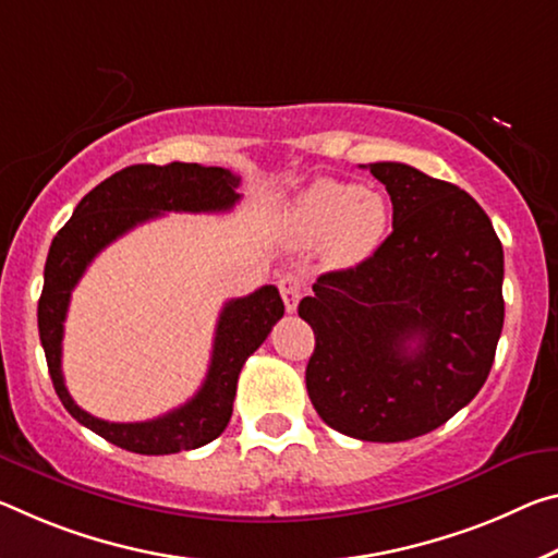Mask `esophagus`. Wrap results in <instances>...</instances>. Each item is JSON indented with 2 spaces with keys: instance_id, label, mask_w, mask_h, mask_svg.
<instances>
[{
  "instance_id": "obj_1",
  "label": "esophagus",
  "mask_w": 558,
  "mask_h": 558,
  "mask_svg": "<svg viewBox=\"0 0 558 558\" xmlns=\"http://www.w3.org/2000/svg\"><path fill=\"white\" fill-rule=\"evenodd\" d=\"M278 288H280L282 303H286V311L295 313L300 298H303V293H305L303 278H300L298 272H286V276L278 280Z\"/></svg>"
}]
</instances>
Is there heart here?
Masks as SVG:
<instances>
[{"label": "heart", "instance_id": "obj_1", "mask_svg": "<svg viewBox=\"0 0 558 558\" xmlns=\"http://www.w3.org/2000/svg\"><path fill=\"white\" fill-rule=\"evenodd\" d=\"M390 226L383 193L357 183L320 179L282 210V235L300 247L325 245L327 260L352 268L377 251Z\"/></svg>", "mask_w": 558, "mask_h": 558}]
</instances>
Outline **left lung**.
Returning a JSON list of instances; mask_svg holds the SVG:
<instances>
[{
	"instance_id": "obj_1",
	"label": "left lung",
	"mask_w": 558,
	"mask_h": 558,
	"mask_svg": "<svg viewBox=\"0 0 558 558\" xmlns=\"http://www.w3.org/2000/svg\"><path fill=\"white\" fill-rule=\"evenodd\" d=\"M362 168L390 193L392 233L300 300L315 332L305 385L332 429L404 441L452 420L489 377L504 251L489 216L454 183L395 161Z\"/></svg>"
}]
</instances>
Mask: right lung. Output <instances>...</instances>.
I'll list each match as a JSON object with an SVG mask.
<instances>
[{
	"mask_svg": "<svg viewBox=\"0 0 558 558\" xmlns=\"http://www.w3.org/2000/svg\"><path fill=\"white\" fill-rule=\"evenodd\" d=\"M235 173L218 166L198 163H138L113 173L78 201L74 216L51 241L44 288L39 298V338L47 355L49 375L61 404L111 445L136 454H175L214 441L228 427L233 414L238 375L245 360L268 338L286 305L276 286H263L245 298L228 300L216 325L214 355L201 390L163 417L148 422H106L84 412L61 375V338L69 300L96 255L131 228L158 218L168 210L181 214H220L231 210L238 193Z\"/></svg>",
	"mask_w": 558,
	"mask_h": 558,
	"instance_id": "right-lung-1",
	"label": "right lung"
}]
</instances>
